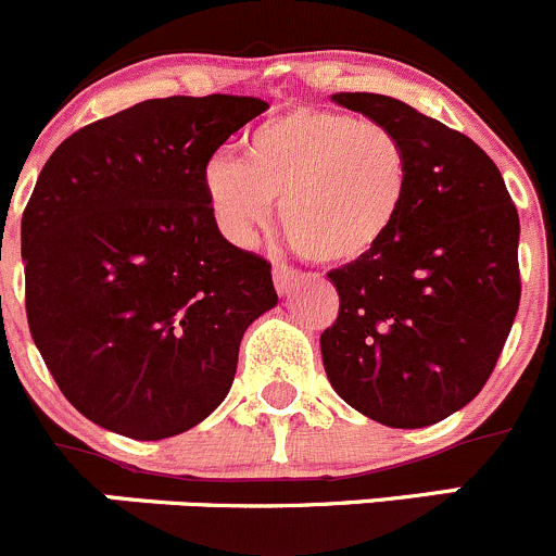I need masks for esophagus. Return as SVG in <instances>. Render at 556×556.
<instances>
[{
    "mask_svg": "<svg viewBox=\"0 0 556 556\" xmlns=\"http://www.w3.org/2000/svg\"><path fill=\"white\" fill-rule=\"evenodd\" d=\"M273 283H276L278 294L283 296V294H289L296 283H300V273H294L291 267H286V265H276V270H273Z\"/></svg>",
    "mask_w": 556,
    "mask_h": 556,
    "instance_id": "34e87169",
    "label": "esophagus"
}]
</instances>
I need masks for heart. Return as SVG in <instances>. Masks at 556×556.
Listing matches in <instances>:
<instances>
[{
  "instance_id": "obj_1",
  "label": "heart",
  "mask_w": 556,
  "mask_h": 556,
  "mask_svg": "<svg viewBox=\"0 0 556 556\" xmlns=\"http://www.w3.org/2000/svg\"><path fill=\"white\" fill-rule=\"evenodd\" d=\"M410 153L394 129L327 108H294L213 153L200 173L224 238L251 245L276 216L289 243L321 265H351L387 243L410 197Z\"/></svg>"
}]
</instances>
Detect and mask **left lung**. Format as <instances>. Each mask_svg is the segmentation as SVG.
Wrapping results in <instances>:
<instances>
[{"label":"left lung","mask_w":556,"mask_h":556,"mask_svg":"<svg viewBox=\"0 0 556 556\" xmlns=\"http://www.w3.org/2000/svg\"><path fill=\"white\" fill-rule=\"evenodd\" d=\"M410 153V197L387 243L329 273L338 321L321 334L334 392L378 425L416 430L465 408L519 311V213L492 159L394 97L332 93Z\"/></svg>","instance_id":"left-lung-1"}]
</instances>
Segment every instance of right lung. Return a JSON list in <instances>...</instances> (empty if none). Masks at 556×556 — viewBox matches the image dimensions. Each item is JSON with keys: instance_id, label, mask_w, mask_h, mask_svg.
Listing matches in <instances>:
<instances>
[{"instance_id": "right-lung-1", "label": "right lung", "mask_w": 556, "mask_h": 556, "mask_svg": "<svg viewBox=\"0 0 556 556\" xmlns=\"http://www.w3.org/2000/svg\"><path fill=\"white\" fill-rule=\"evenodd\" d=\"M260 97L146 99L70 135L21 218L26 316L53 381L135 441L213 414L245 329L276 307L270 265L218 232L202 164Z\"/></svg>"}]
</instances>
